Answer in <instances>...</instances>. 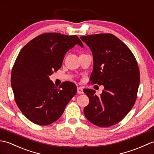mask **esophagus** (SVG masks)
Segmentation results:
<instances>
[{
	"label": "esophagus",
	"instance_id": "1",
	"mask_svg": "<svg viewBox=\"0 0 154 154\" xmlns=\"http://www.w3.org/2000/svg\"><path fill=\"white\" fill-rule=\"evenodd\" d=\"M77 93L79 94H82L84 93V91H83V88L82 87H78L77 88Z\"/></svg>",
	"mask_w": 154,
	"mask_h": 154
}]
</instances>
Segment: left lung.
Instances as JSON below:
<instances>
[{
	"label": "left lung",
	"mask_w": 154,
	"mask_h": 154,
	"mask_svg": "<svg viewBox=\"0 0 154 154\" xmlns=\"http://www.w3.org/2000/svg\"><path fill=\"white\" fill-rule=\"evenodd\" d=\"M94 56L91 84L103 85L100 96L91 89L84 92L90 99L84 109L91 123L109 127L123 119L134 106L140 84V70L132 52L111 33L80 37Z\"/></svg>",
	"instance_id": "1"
}]
</instances>
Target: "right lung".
<instances>
[{"label": "right lung", "instance_id": "1", "mask_svg": "<svg viewBox=\"0 0 154 154\" xmlns=\"http://www.w3.org/2000/svg\"><path fill=\"white\" fill-rule=\"evenodd\" d=\"M76 44L83 47L77 35L45 33L31 40L19 53L11 85L20 110L33 123L45 126L57 121L76 95L74 83L65 82L58 88L49 76L60 69L66 53Z\"/></svg>", "mask_w": 154, "mask_h": 154}]
</instances>
